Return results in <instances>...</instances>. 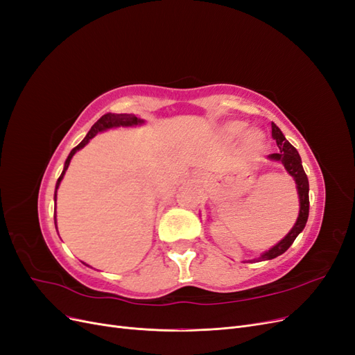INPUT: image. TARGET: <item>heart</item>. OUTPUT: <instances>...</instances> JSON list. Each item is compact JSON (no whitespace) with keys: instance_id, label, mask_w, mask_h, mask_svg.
Wrapping results in <instances>:
<instances>
[{"instance_id":"heart-1","label":"heart","mask_w":355,"mask_h":355,"mask_svg":"<svg viewBox=\"0 0 355 355\" xmlns=\"http://www.w3.org/2000/svg\"><path fill=\"white\" fill-rule=\"evenodd\" d=\"M244 130H245V124L239 123V121H234V123L228 124V127H227V132L231 136H240L241 133H244ZM247 144H249V146H252L253 149H261L263 145V139H262L261 133L253 132L247 136Z\"/></svg>"}]
</instances>
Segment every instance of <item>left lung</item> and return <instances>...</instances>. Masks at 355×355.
Listing matches in <instances>:
<instances>
[{
  "mask_svg": "<svg viewBox=\"0 0 355 355\" xmlns=\"http://www.w3.org/2000/svg\"><path fill=\"white\" fill-rule=\"evenodd\" d=\"M271 127H272V137L275 139L277 146H278V149H280V153L271 154L270 159L280 161V163H283V166L286 167L288 173L295 178L296 185H297L299 201H300V210H299V216H297V220L295 223V227L292 228V231H290L280 243L274 245L271 250L265 252L259 257L261 261L274 259V257L283 254L288 249V247L293 244V241L296 240L299 232H302V230L305 228L306 220H308V214H309V196H308L309 184H308V178H306V173H305V170L302 167V161H300L299 153L296 151V148L284 137V135L282 133L280 128H278L274 123L271 124Z\"/></svg>",
  "mask_w": 355,
  "mask_h": 355,
  "instance_id": "1",
  "label": "left lung"
}]
</instances>
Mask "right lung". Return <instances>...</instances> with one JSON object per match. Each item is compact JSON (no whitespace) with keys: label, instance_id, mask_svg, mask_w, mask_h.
<instances>
[{"label":"right lung","instance_id":"right-lung-1","mask_svg":"<svg viewBox=\"0 0 355 355\" xmlns=\"http://www.w3.org/2000/svg\"><path fill=\"white\" fill-rule=\"evenodd\" d=\"M144 123V120H141V118H137L136 115H132V114H111V112H108V114H105V115H102L98 121H96L93 125H92V128H90V132L87 133V136H85L83 141L75 146L72 151H71V154L68 155V158H67V161H65V167H63V171H62V175H60V178L58 179V184H56V189L59 188V185H60V180H62V178H63V175H65V171H67V168H68V166H69V163H71V158H72V155L78 151V149H81L85 144H87L92 137H94V135L96 133H99V132H103V130H106V128H111V127H118V125H136V124H142ZM55 198H56V194H55Z\"/></svg>","mask_w":355,"mask_h":355}]
</instances>
